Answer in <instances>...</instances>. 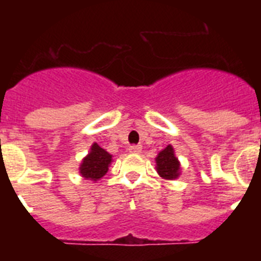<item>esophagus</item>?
Returning a JSON list of instances; mask_svg holds the SVG:
<instances>
[{
	"label": "esophagus",
	"mask_w": 261,
	"mask_h": 261,
	"mask_svg": "<svg viewBox=\"0 0 261 261\" xmlns=\"http://www.w3.org/2000/svg\"><path fill=\"white\" fill-rule=\"evenodd\" d=\"M129 153H136V154H138V153H141V146H140V145H132V146H129Z\"/></svg>",
	"instance_id": "1"
}]
</instances>
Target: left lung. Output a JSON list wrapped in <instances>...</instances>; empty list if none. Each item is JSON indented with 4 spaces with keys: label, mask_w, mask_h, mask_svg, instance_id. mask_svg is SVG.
<instances>
[{
    "label": "left lung",
    "mask_w": 261,
    "mask_h": 261,
    "mask_svg": "<svg viewBox=\"0 0 261 261\" xmlns=\"http://www.w3.org/2000/svg\"><path fill=\"white\" fill-rule=\"evenodd\" d=\"M156 162V171L165 179H176L179 176V170H180V165L179 161L175 156L174 149L171 145H168L166 149H163L158 156L155 158Z\"/></svg>",
    "instance_id": "left-lung-1"
}]
</instances>
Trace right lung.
I'll return each mask as SVG.
<instances>
[{"label": "right lung", "mask_w": 261, "mask_h": 261, "mask_svg": "<svg viewBox=\"0 0 261 261\" xmlns=\"http://www.w3.org/2000/svg\"><path fill=\"white\" fill-rule=\"evenodd\" d=\"M111 161H112V155L108 154L98 144H94L89 155L82 161V165L80 167L81 175L90 180H99L100 177L107 174Z\"/></svg>", "instance_id": "obj_1"}]
</instances>
